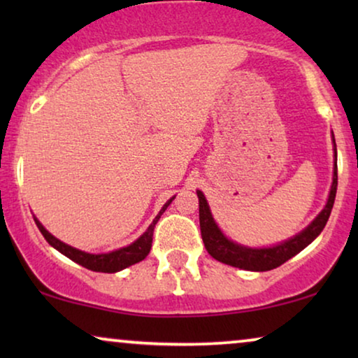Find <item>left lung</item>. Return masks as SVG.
I'll list each match as a JSON object with an SVG mask.
<instances>
[{"label": "left lung", "mask_w": 358, "mask_h": 358, "mask_svg": "<svg viewBox=\"0 0 358 358\" xmlns=\"http://www.w3.org/2000/svg\"><path fill=\"white\" fill-rule=\"evenodd\" d=\"M332 141H334V156L337 161V150H336V140L332 135ZM337 192V163H334V176H332V185L329 199H327L326 207L322 208V212L303 229L301 233H298L296 236H293L287 241H283L277 246L272 248H248L241 246V244L231 241L222 233V229L218 228V224L215 223L210 212L205 195L197 190L199 197V220H200V233H202V239L210 256L217 261L228 264V266L244 268V271H254V272H266L272 271L278 266H282L283 262H287L288 259L296 256L298 252L303 251L308 244L315 241L320 236L322 228L326 227L327 220H329L332 205H334Z\"/></svg>", "instance_id": "left-lung-1"}]
</instances>
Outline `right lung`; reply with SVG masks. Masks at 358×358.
Returning <instances> with one entry per match:
<instances>
[{
  "label": "right lung",
  "mask_w": 358,
  "mask_h": 358,
  "mask_svg": "<svg viewBox=\"0 0 358 358\" xmlns=\"http://www.w3.org/2000/svg\"><path fill=\"white\" fill-rule=\"evenodd\" d=\"M173 199H169L168 202L163 205V208L159 210L158 215H156L153 223L150 224L148 229H146V231L141 234V236L136 239V241L129 244V246L120 248V249H117V251H112V252H107V254H90V252L80 251V249H76V248L68 246V244L62 243L60 239H57L55 236H53V234L48 233L47 229L43 228V224L38 222L36 217H34V220H36L37 228L41 229V233L43 234V238L47 239V243L50 244V246L55 248L57 251H60L63 256H66L68 259H71L73 262L80 264V266H83V267L90 268V271L114 273V272L122 271V268L134 266V264H136V262L143 261V259L148 256L150 249H151V243H153L155 224L158 223L161 215L164 213V210L168 208V205L173 202Z\"/></svg>",
  "instance_id": "right-lung-1"
}]
</instances>
